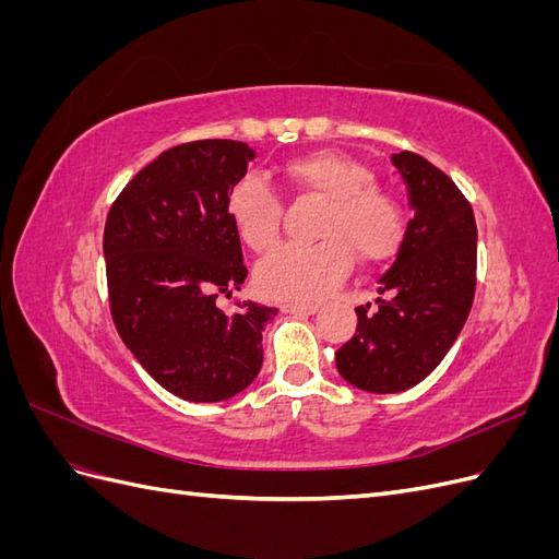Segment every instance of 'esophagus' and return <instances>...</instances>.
<instances>
[{"label": "esophagus", "instance_id": "1", "mask_svg": "<svg viewBox=\"0 0 559 559\" xmlns=\"http://www.w3.org/2000/svg\"><path fill=\"white\" fill-rule=\"evenodd\" d=\"M282 310L289 314H314L319 310V306L317 302H284Z\"/></svg>", "mask_w": 559, "mask_h": 559}]
</instances>
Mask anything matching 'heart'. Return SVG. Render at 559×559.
Segmentation results:
<instances>
[{"label": "heart", "instance_id": "heart-1", "mask_svg": "<svg viewBox=\"0 0 559 559\" xmlns=\"http://www.w3.org/2000/svg\"><path fill=\"white\" fill-rule=\"evenodd\" d=\"M298 191L329 200L314 245H282L257 267L259 289L270 298L319 300L349 275L352 263H380L394 257L405 238L401 202L376 186L364 163L337 151H317L284 165ZM226 212L240 240L265 251L280 238L282 200L259 177L233 183Z\"/></svg>", "mask_w": 559, "mask_h": 559}]
</instances>
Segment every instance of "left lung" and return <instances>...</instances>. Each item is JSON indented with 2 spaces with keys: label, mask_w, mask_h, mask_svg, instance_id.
Returning a JSON list of instances; mask_svg holds the SVG:
<instances>
[{
  "label": "left lung",
  "mask_w": 559,
  "mask_h": 559,
  "mask_svg": "<svg viewBox=\"0 0 559 559\" xmlns=\"http://www.w3.org/2000/svg\"><path fill=\"white\" fill-rule=\"evenodd\" d=\"M392 163L415 216L394 265L378 280L376 308H357V331L335 352L349 384L396 394L425 380L464 329L476 294L478 228L456 183L413 151Z\"/></svg>",
  "instance_id": "left-lung-1"
}]
</instances>
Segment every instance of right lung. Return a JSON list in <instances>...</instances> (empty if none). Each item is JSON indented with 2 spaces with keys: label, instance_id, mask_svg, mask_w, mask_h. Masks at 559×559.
Wrapping results in <instances>:
<instances>
[{
  "label": "right lung",
  "instance_id": "obj_1",
  "mask_svg": "<svg viewBox=\"0 0 559 559\" xmlns=\"http://www.w3.org/2000/svg\"><path fill=\"white\" fill-rule=\"evenodd\" d=\"M253 148L200 140L163 151L118 193L105 224L109 308L118 335L146 373L193 403L240 394L263 364L261 331L275 308L216 298L247 277L226 198Z\"/></svg>",
  "mask_w": 559,
  "mask_h": 559
}]
</instances>
